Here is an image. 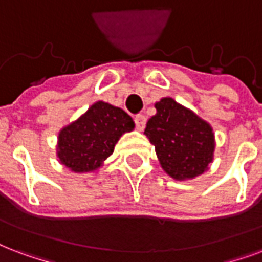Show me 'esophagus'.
Instances as JSON below:
<instances>
[{"label": "esophagus", "mask_w": 262, "mask_h": 262, "mask_svg": "<svg viewBox=\"0 0 262 262\" xmlns=\"http://www.w3.org/2000/svg\"><path fill=\"white\" fill-rule=\"evenodd\" d=\"M145 122H147V118H145L143 114H137L135 117L136 129H137V130H143L145 127Z\"/></svg>", "instance_id": "1"}]
</instances>
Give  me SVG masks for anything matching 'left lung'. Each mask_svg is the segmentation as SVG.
Returning a JSON list of instances; mask_svg holds the SVG:
<instances>
[{
	"label": "left lung",
	"instance_id": "obj_1",
	"mask_svg": "<svg viewBox=\"0 0 262 262\" xmlns=\"http://www.w3.org/2000/svg\"><path fill=\"white\" fill-rule=\"evenodd\" d=\"M145 135L155 145L163 170L173 179H193L213 161L214 136L209 123L170 97L155 104Z\"/></svg>",
	"mask_w": 262,
	"mask_h": 262
}]
</instances>
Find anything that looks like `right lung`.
<instances>
[{"instance_id":"right-lung-1","label":"right lung","mask_w":262,"mask_h":262,"mask_svg":"<svg viewBox=\"0 0 262 262\" xmlns=\"http://www.w3.org/2000/svg\"><path fill=\"white\" fill-rule=\"evenodd\" d=\"M133 127V119L123 110L97 101L60 132L57 157L77 173L95 170L114 152L119 137Z\"/></svg>"}]
</instances>
